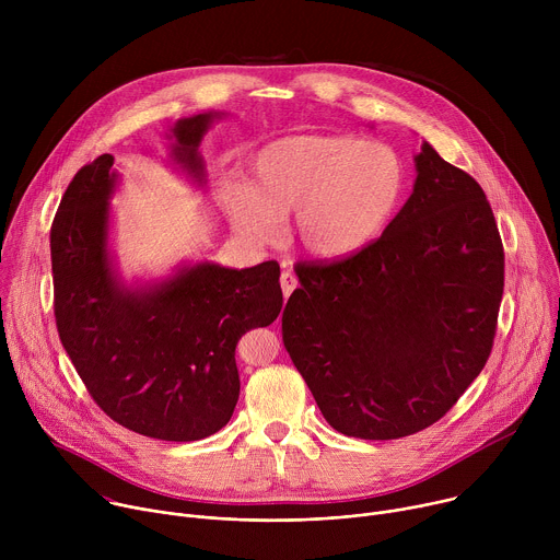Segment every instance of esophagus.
Listing matches in <instances>:
<instances>
[{
  "label": "esophagus",
  "mask_w": 560,
  "mask_h": 560,
  "mask_svg": "<svg viewBox=\"0 0 560 560\" xmlns=\"http://www.w3.org/2000/svg\"><path fill=\"white\" fill-rule=\"evenodd\" d=\"M281 290H283V296L288 299L292 294V290L296 288V277L292 272V266L290 264H281Z\"/></svg>",
  "instance_id": "34e87169"
}]
</instances>
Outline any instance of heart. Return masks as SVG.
Wrapping results in <instances>:
<instances>
[{"mask_svg": "<svg viewBox=\"0 0 560 560\" xmlns=\"http://www.w3.org/2000/svg\"><path fill=\"white\" fill-rule=\"evenodd\" d=\"M406 171L378 141L292 135L264 145L246 184L225 182L219 206L242 236L272 244L279 219L292 217L299 248L322 261L352 257L381 236L401 206Z\"/></svg>", "mask_w": 560, "mask_h": 560, "instance_id": "obj_1", "label": "heart"}]
</instances>
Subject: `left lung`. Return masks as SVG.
<instances>
[{
  "instance_id": "1",
  "label": "left lung",
  "mask_w": 560,
  "mask_h": 560,
  "mask_svg": "<svg viewBox=\"0 0 560 560\" xmlns=\"http://www.w3.org/2000/svg\"><path fill=\"white\" fill-rule=\"evenodd\" d=\"M281 332L326 421L389 441L443 419L486 368L505 253L474 177L423 143L415 192L383 234L337 261H299Z\"/></svg>"
}]
</instances>
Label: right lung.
Segmentation results:
<instances>
[{"label":"right lung","instance_id":"1","mask_svg":"<svg viewBox=\"0 0 560 560\" xmlns=\"http://www.w3.org/2000/svg\"><path fill=\"white\" fill-rule=\"evenodd\" d=\"M214 115L179 119L173 156L201 177L199 141ZM113 154L68 184L50 228L55 324L93 401L119 425L159 441L219 432L238 398L234 350L279 316V264L184 268L148 290L119 285L108 259Z\"/></svg>","mask_w":560,"mask_h":560}]
</instances>
